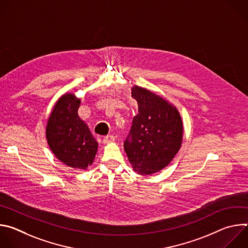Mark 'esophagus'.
Returning <instances> with one entry per match:
<instances>
[{
    "mask_svg": "<svg viewBox=\"0 0 248 248\" xmlns=\"http://www.w3.org/2000/svg\"><path fill=\"white\" fill-rule=\"evenodd\" d=\"M113 141H115V136L114 135H107V136H105L103 138V143H105V144L113 142Z\"/></svg>",
    "mask_w": 248,
    "mask_h": 248,
    "instance_id": "esophagus-1",
    "label": "esophagus"
}]
</instances>
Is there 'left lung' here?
<instances>
[{"label":"left lung","instance_id":"left-lung-1","mask_svg":"<svg viewBox=\"0 0 248 248\" xmlns=\"http://www.w3.org/2000/svg\"><path fill=\"white\" fill-rule=\"evenodd\" d=\"M131 97L138 113L124 143L132 169L151 174L167 167L179 152L183 141V121L179 111L155 93L134 86Z\"/></svg>","mask_w":248,"mask_h":248}]
</instances>
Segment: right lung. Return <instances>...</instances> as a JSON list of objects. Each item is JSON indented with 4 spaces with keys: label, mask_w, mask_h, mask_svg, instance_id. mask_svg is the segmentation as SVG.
I'll return each mask as SVG.
<instances>
[{
    "label": "right lung",
    "mask_w": 248,
    "mask_h": 248,
    "mask_svg": "<svg viewBox=\"0 0 248 248\" xmlns=\"http://www.w3.org/2000/svg\"><path fill=\"white\" fill-rule=\"evenodd\" d=\"M79 105L80 99L76 95H62L49 117L46 137L51 150L61 162L81 170L93 163L98 143L78 117Z\"/></svg>",
    "instance_id": "add662e5"
}]
</instances>
